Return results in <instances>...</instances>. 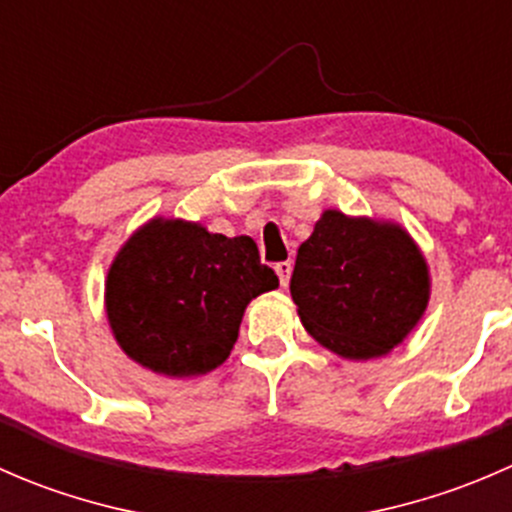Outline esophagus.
Wrapping results in <instances>:
<instances>
[{
    "instance_id": "esophagus-1",
    "label": "esophagus",
    "mask_w": 512,
    "mask_h": 512,
    "mask_svg": "<svg viewBox=\"0 0 512 512\" xmlns=\"http://www.w3.org/2000/svg\"><path fill=\"white\" fill-rule=\"evenodd\" d=\"M275 270H277V277H280V285L287 287L289 275H292V262H277Z\"/></svg>"
}]
</instances>
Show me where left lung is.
Instances as JSON below:
<instances>
[{
    "instance_id": "1",
    "label": "left lung",
    "mask_w": 512,
    "mask_h": 512,
    "mask_svg": "<svg viewBox=\"0 0 512 512\" xmlns=\"http://www.w3.org/2000/svg\"><path fill=\"white\" fill-rule=\"evenodd\" d=\"M289 292L322 347L364 361L409 337L428 307L431 280L401 225L324 210L299 245Z\"/></svg>"
}]
</instances>
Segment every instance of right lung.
I'll use <instances>...</instances> for the list:
<instances>
[{"label": "right lung", "instance_id": "right-lung-1", "mask_svg": "<svg viewBox=\"0 0 512 512\" xmlns=\"http://www.w3.org/2000/svg\"><path fill=\"white\" fill-rule=\"evenodd\" d=\"M280 287L247 235L153 218L118 250L106 314L121 349L165 376H200L230 356L245 307Z\"/></svg>", "mask_w": 512, "mask_h": 512}]
</instances>
